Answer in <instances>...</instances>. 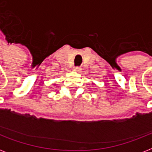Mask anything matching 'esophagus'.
<instances>
[{"label": "esophagus", "instance_id": "esophagus-1", "mask_svg": "<svg viewBox=\"0 0 152 152\" xmlns=\"http://www.w3.org/2000/svg\"><path fill=\"white\" fill-rule=\"evenodd\" d=\"M80 67H79V66H76V67H74L73 68V71L75 72H80Z\"/></svg>", "mask_w": 152, "mask_h": 152}]
</instances>
